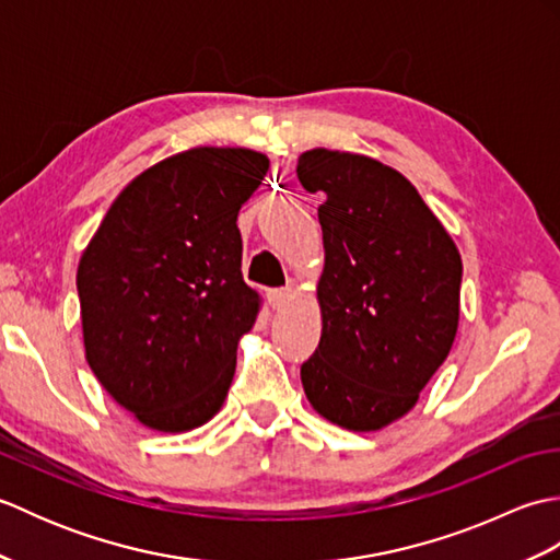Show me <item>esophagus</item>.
<instances>
[{
    "label": "esophagus",
    "mask_w": 560,
    "mask_h": 560,
    "mask_svg": "<svg viewBox=\"0 0 560 560\" xmlns=\"http://www.w3.org/2000/svg\"><path fill=\"white\" fill-rule=\"evenodd\" d=\"M267 301L273 311H283L293 301V289H271L267 291Z\"/></svg>",
    "instance_id": "34e87169"
}]
</instances>
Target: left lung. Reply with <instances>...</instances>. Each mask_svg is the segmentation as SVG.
I'll return each instance as SVG.
<instances>
[{
  "label": "left lung",
  "instance_id": "obj_1",
  "mask_svg": "<svg viewBox=\"0 0 560 560\" xmlns=\"http://www.w3.org/2000/svg\"><path fill=\"white\" fill-rule=\"evenodd\" d=\"M317 192L323 337L301 365L313 409L347 431H380L419 401L457 337L462 257L416 187L349 151L301 153Z\"/></svg>",
  "mask_w": 560,
  "mask_h": 560
}]
</instances>
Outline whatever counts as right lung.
Instances as JSON below:
<instances>
[{"label": "right lung", "mask_w": 560, "mask_h": 560, "mask_svg": "<svg viewBox=\"0 0 560 560\" xmlns=\"http://www.w3.org/2000/svg\"><path fill=\"white\" fill-rule=\"evenodd\" d=\"M265 153L197 147L129 183L83 249L86 361L105 392L161 433L207 423L229 395L259 295L243 279L237 211Z\"/></svg>", "instance_id": "add662e5"}]
</instances>
